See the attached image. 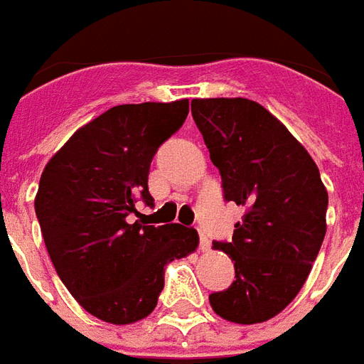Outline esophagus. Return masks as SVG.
Here are the masks:
<instances>
[{"label":"esophagus","instance_id":"34e87169","mask_svg":"<svg viewBox=\"0 0 364 364\" xmlns=\"http://www.w3.org/2000/svg\"><path fill=\"white\" fill-rule=\"evenodd\" d=\"M200 249H202L203 252H208L211 249L210 239H208V237H205V235H202V233H200Z\"/></svg>","mask_w":364,"mask_h":364}]
</instances>
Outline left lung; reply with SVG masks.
<instances>
[{"instance_id": "8db88e82", "label": "left lung", "mask_w": 364, "mask_h": 364, "mask_svg": "<svg viewBox=\"0 0 364 364\" xmlns=\"http://www.w3.org/2000/svg\"><path fill=\"white\" fill-rule=\"evenodd\" d=\"M192 115L228 202L245 205L229 255L235 280L210 294L213 311L233 323L274 318L298 296L326 237L327 190L300 141L262 105L245 97L192 100Z\"/></svg>"}]
</instances>
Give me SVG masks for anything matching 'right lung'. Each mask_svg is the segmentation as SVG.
Returning a JSON list of instances; mask_svg holds the SVG:
<instances>
[{
    "instance_id": "add662e5",
    "label": "right lung",
    "mask_w": 364,
    "mask_h": 364,
    "mask_svg": "<svg viewBox=\"0 0 364 364\" xmlns=\"http://www.w3.org/2000/svg\"><path fill=\"white\" fill-rule=\"evenodd\" d=\"M188 107V100L115 105L80 127L41 174L35 211L56 274L87 314L113 326L146 318L164 267L200 245L196 229L178 223H131L139 198L153 203L151 161Z\"/></svg>"
}]
</instances>
